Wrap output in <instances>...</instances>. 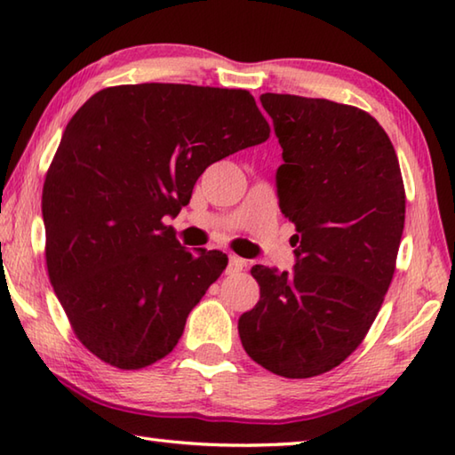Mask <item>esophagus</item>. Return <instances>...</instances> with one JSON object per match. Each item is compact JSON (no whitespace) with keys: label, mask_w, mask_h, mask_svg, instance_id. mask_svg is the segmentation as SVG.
I'll return each instance as SVG.
<instances>
[{"label":"esophagus","mask_w":455,"mask_h":455,"mask_svg":"<svg viewBox=\"0 0 455 455\" xmlns=\"http://www.w3.org/2000/svg\"><path fill=\"white\" fill-rule=\"evenodd\" d=\"M248 266V261L242 259V258H235V256H229V264H228V274H234V272H242V269Z\"/></svg>","instance_id":"34e87169"}]
</instances>
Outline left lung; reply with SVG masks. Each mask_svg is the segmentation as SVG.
<instances>
[{"instance_id": "8db88e82", "label": "left lung", "mask_w": 455, "mask_h": 455, "mask_svg": "<svg viewBox=\"0 0 455 455\" xmlns=\"http://www.w3.org/2000/svg\"><path fill=\"white\" fill-rule=\"evenodd\" d=\"M259 100L283 149L275 186L296 223V266L251 267L259 301L237 330L261 368L314 378L362 344L384 304L405 220L400 162L363 109L290 93Z\"/></svg>"}]
</instances>
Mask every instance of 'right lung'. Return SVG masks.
I'll use <instances>...</instances> for the list:
<instances>
[{
    "label": "right lung",
    "mask_w": 455,
    "mask_h": 455,
    "mask_svg": "<svg viewBox=\"0 0 455 455\" xmlns=\"http://www.w3.org/2000/svg\"><path fill=\"white\" fill-rule=\"evenodd\" d=\"M267 138L245 90L116 85L76 111L42 212L50 282L93 355L140 370L172 352L228 256H194L164 220L189 204L207 165Z\"/></svg>",
    "instance_id": "obj_1"
}]
</instances>
